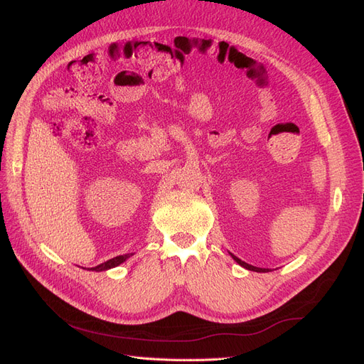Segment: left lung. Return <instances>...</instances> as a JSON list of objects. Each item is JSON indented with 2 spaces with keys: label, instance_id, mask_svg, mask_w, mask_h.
Segmentation results:
<instances>
[{
  "label": "left lung",
  "instance_id": "8db88e82",
  "mask_svg": "<svg viewBox=\"0 0 364 364\" xmlns=\"http://www.w3.org/2000/svg\"><path fill=\"white\" fill-rule=\"evenodd\" d=\"M232 259L236 260L240 266H243V267H246V269H250V271H254V272H267V269H262V267H255V266H252V264H248V263H245V262H242L240 259H237V257H234L232 255Z\"/></svg>",
  "mask_w": 364,
  "mask_h": 364
}]
</instances>
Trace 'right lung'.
Masks as SVG:
<instances>
[{"mask_svg":"<svg viewBox=\"0 0 364 364\" xmlns=\"http://www.w3.org/2000/svg\"><path fill=\"white\" fill-rule=\"evenodd\" d=\"M130 255H133V254H125V255H118V257H113V259H110V260H107V262H104V263H101V264H98V266H95V267H90L92 271H97V272H101V271H107V269H110V267H114V266H119L121 263H124L128 257Z\"/></svg>","mask_w":364,"mask_h":364,"instance_id":"right-lung-1","label":"right lung"}]
</instances>
